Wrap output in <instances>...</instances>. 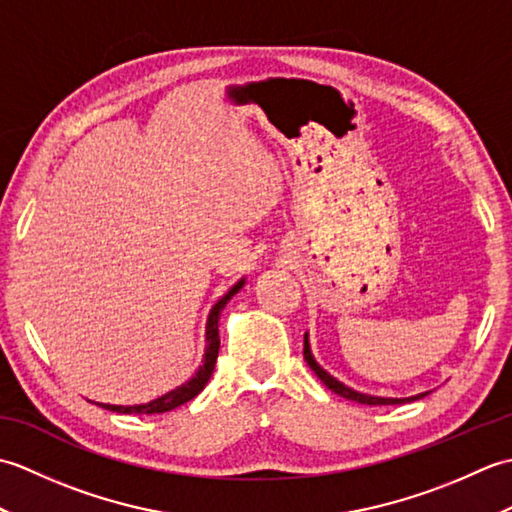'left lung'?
Returning <instances> with one entry per match:
<instances>
[{"label": "left lung", "mask_w": 512, "mask_h": 512, "mask_svg": "<svg viewBox=\"0 0 512 512\" xmlns=\"http://www.w3.org/2000/svg\"><path fill=\"white\" fill-rule=\"evenodd\" d=\"M303 358H306L310 369L314 374H317L321 378V383L328 387L330 391H334V394H339L347 400H354V402H361V405H402V402H411V400H420L429 394V391H422V394H416V396H409V398H383V396H372V394H363V391H356L352 387L343 385L341 380H336L332 374L325 372V369L314 361L312 356V350H310V336L308 332L303 334Z\"/></svg>", "instance_id": "left-lung-1"}]
</instances>
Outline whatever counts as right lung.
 Wrapping results in <instances>:
<instances>
[{"instance_id":"add662e5","label":"right lung","mask_w":512,"mask_h":512,"mask_svg":"<svg viewBox=\"0 0 512 512\" xmlns=\"http://www.w3.org/2000/svg\"><path fill=\"white\" fill-rule=\"evenodd\" d=\"M246 279L242 277L237 281L233 288H228L226 295H222L220 299L215 301V306L209 312V319H206V345H204V356H202V365L195 369V374L187 380V383H182L180 387L167 391V394H162L154 400L143 402V405H105V402H94V405H99L103 409H110L116 413H165L176 409L184 402L193 400L195 396L200 394V391L209 383V378L215 369V361H217V352H220V328H217V323H220V314L226 308V303L233 299V295H237L239 290L244 288Z\"/></svg>"}]
</instances>
